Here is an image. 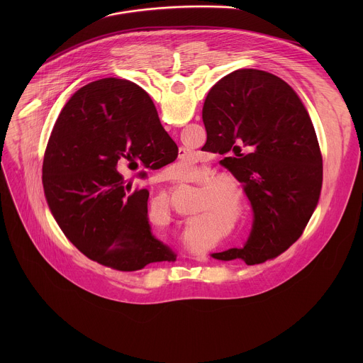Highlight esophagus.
<instances>
[{"mask_svg": "<svg viewBox=\"0 0 363 363\" xmlns=\"http://www.w3.org/2000/svg\"><path fill=\"white\" fill-rule=\"evenodd\" d=\"M179 152H182V153H181V157H184V155H185V150H182V149H179Z\"/></svg>", "mask_w": 363, "mask_h": 363, "instance_id": "esophagus-1", "label": "esophagus"}]
</instances>
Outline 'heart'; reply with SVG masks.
I'll use <instances>...</instances> for the list:
<instances>
[{
  "instance_id": "obj_1",
  "label": "heart",
  "mask_w": 363,
  "mask_h": 363,
  "mask_svg": "<svg viewBox=\"0 0 363 363\" xmlns=\"http://www.w3.org/2000/svg\"><path fill=\"white\" fill-rule=\"evenodd\" d=\"M192 172V165L185 168V174ZM214 177L210 168H202L199 181L206 182ZM202 191L198 195L195 211H206L210 214H225L230 220H240L245 213V194L238 182L231 178H216L210 183L202 185ZM153 210L167 211L168 205L165 199H160L153 205Z\"/></svg>"
}]
</instances>
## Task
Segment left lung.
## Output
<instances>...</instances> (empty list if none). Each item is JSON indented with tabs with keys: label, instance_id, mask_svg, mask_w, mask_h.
I'll use <instances>...</instances> for the list:
<instances>
[{
	"label": "left lung",
	"instance_id": "1",
	"mask_svg": "<svg viewBox=\"0 0 363 363\" xmlns=\"http://www.w3.org/2000/svg\"><path fill=\"white\" fill-rule=\"evenodd\" d=\"M202 121L203 147L223 155L254 211L245 245L211 255L248 266L272 260L298 240L319 202L323 162L312 119L283 79L240 69L213 86Z\"/></svg>",
	"mask_w": 363,
	"mask_h": 363
}]
</instances>
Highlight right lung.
Instances as JSON below:
<instances>
[{"instance_id":"right-lung-1","label":"right lung","mask_w":363,"mask_h":363,"mask_svg":"<svg viewBox=\"0 0 363 363\" xmlns=\"http://www.w3.org/2000/svg\"><path fill=\"white\" fill-rule=\"evenodd\" d=\"M174 146L147 93L129 80L100 79L70 97L47 143L43 186L51 214L79 251L121 272L175 260L150 231L149 191L132 189L123 178L128 169L171 164Z\"/></svg>"}]
</instances>
